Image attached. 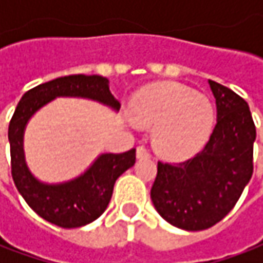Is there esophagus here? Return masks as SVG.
<instances>
[{"instance_id": "1", "label": "esophagus", "mask_w": 263, "mask_h": 263, "mask_svg": "<svg viewBox=\"0 0 263 263\" xmlns=\"http://www.w3.org/2000/svg\"><path fill=\"white\" fill-rule=\"evenodd\" d=\"M136 157L137 159H146V158L151 157V154H149V151L145 146H137Z\"/></svg>"}]
</instances>
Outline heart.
Listing matches in <instances>:
<instances>
[{
  "label": "heart",
  "mask_w": 263,
  "mask_h": 263,
  "mask_svg": "<svg viewBox=\"0 0 263 263\" xmlns=\"http://www.w3.org/2000/svg\"><path fill=\"white\" fill-rule=\"evenodd\" d=\"M139 123L155 126L154 145L170 159H183L205 143L214 126L209 99L177 83H161L140 90L132 102Z\"/></svg>",
  "instance_id": "obj_1"
}]
</instances>
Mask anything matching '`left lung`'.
Listing matches in <instances>:
<instances>
[{
    "label": "left lung",
    "mask_w": 263,
    "mask_h": 263,
    "mask_svg": "<svg viewBox=\"0 0 263 263\" xmlns=\"http://www.w3.org/2000/svg\"><path fill=\"white\" fill-rule=\"evenodd\" d=\"M217 102V124L205 147L178 164L158 162L151 199L171 226L200 231L215 226L237 203L253 174L256 127L248 102L208 80Z\"/></svg>",
    "instance_id": "8db88e82"
}]
</instances>
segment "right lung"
<instances>
[{
  "label": "right lung",
  "instance_id": "add662e5",
  "mask_svg": "<svg viewBox=\"0 0 263 263\" xmlns=\"http://www.w3.org/2000/svg\"><path fill=\"white\" fill-rule=\"evenodd\" d=\"M108 79L71 74L49 80L27 90L17 104L8 126L11 176L27 205L51 224L63 228L83 227L99 218L108 206L116 180L135 165L136 149L123 154H102L82 176L60 184L39 181L25 161L23 135L27 121L39 108L58 96H74L98 101L120 109V102L109 92Z\"/></svg>",
  "mask_w": 263,
  "mask_h": 263
}]
</instances>
